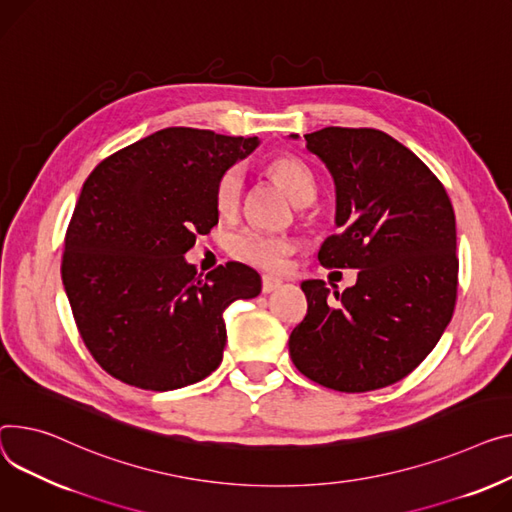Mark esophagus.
I'll use <instances>...</instances> for the list:
<instances>
[{"mask_svg":"<svg viewBox=\"0 0 512 512\" xmlns=\"http://www.w3.org/2000/svg\"><path fill=\"white\" fill-rule=\"evenodd\" d=\"M278 288H282V282H280V280L269 278V276H263V278H261V292H263V294L276 292Z\"/></svg>","mask_w":512,"mask_h":512,"instance_id":"esophagus-1","label":"esophagus"}]
</instances>
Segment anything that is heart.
Here are the masks:
<instances>
[{
    "label": "heart",
    "instance_id": "heart-1",
    "mask_svg": "<svg viewBox=\"0 0 512 512\" xmlns=\"http://www.w3.org/2000/svg\"><path fill=\"white\" fill-rule=\"evenodd\" d=\"M265 173L280 187L286 189L290 199L300 206H311L317 199V181L313 170L300 158L290 154H278L265 164ZM245 195V170L241 166H230L220 175L214 189V203L220 216H234L241 210ZM230 255L247 265L265 271H278L286 257L292 253L294 243L288 236L269 234L259 228H245L236 232L228 243Z\"/></svg>",
    "mask_w": 512,
    "mask_h": 512
}]
</instances>
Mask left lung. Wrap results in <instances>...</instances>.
<instances>
[{
	"mask_svg": "<svg viewBox=\"0 0 512 512\" xmlns=\"http://www.w3.org/2000/svg\"><path fill=\"white\" fill-rule=\"evenodd\" d=\"M304 140L337 193L339 232L323 243L319 261L358 269V282L333 292L335 300L323 280L302 282L309 311L290 333V356L327 389H383L420 366L453 317L459 259L451 199L385 131L325 127Z\"/></svg>",
	"mask_w": 512,
	"mask_h": 512,
	"instance_id": "obj_1",
	"label": "left lung"
}]
</instances>
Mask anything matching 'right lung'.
Here are the masks:
<instances>
[{"instance_id":"obj_1","label":"right lung","mask_w":512,"mask_h":512,"mask_svg":"<svg viewBox=\"0 0 512 512\" xmlns=\"http://www.w3.org/2000/svg\"><path fill=\"white\" fill-rule=\"evenodd\" d=\"M257 138L166 127L102 160L65 232L61 278L92 358L117 381L170 391L222 362L226 306L261 292L228 261L203 278L185 261L218 224L214 189Z\"/></svg>"}]
</instances>
